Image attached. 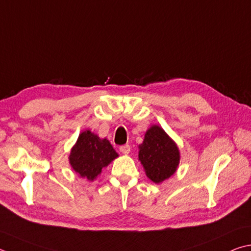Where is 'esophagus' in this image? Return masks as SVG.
<instances>
[{"label": "esophagus", "instance_id": "34e87169", "mask_svg": "<svg viewBox=\"0 0 251 251\" xmlns=\"http://www.w3.org/2000/svg\"><path fill=\"white\" fill-rule=\"evenodd\" d=\"M120 151H121L122 153H124V154H128L129 151H130V146H129L128 144L121 146V147H120Z\"/></svg>", "mask_w": 251, "mask_h": 251}]
</instances>
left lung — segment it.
<instances>
[{"label":"left lung","mask_w":251,"mask_h":251,"mask_svg":"<svg viewBox=\"0 0 251 251\" xmlns=\"http://www.w3.org/2000/svg\"><path fill=\"white\" fill-rule=\"evenodd\" d=\"M139 160L146 175L154 183H160L176 172L180 153L176 145L161 127L153 125L139 145Z\"/></svg>","instance_id":"8db88e82"}]
</instances>
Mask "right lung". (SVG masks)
<instances>
[{"label":"right lung","mask_w":251,"mask_h":251,"mask_svg":"<svg viewBox=\"0 0 251 251\" xmlns=\"http://www.w3.org/2000/svg\"><path fill=\"white\" fill-rule=\"evenodd\" d=\"M118 157L106 138L100 139L97 135L85 130L81 133L72 148L69 160L74 170L82 177L93 181L104 167Z\"/></svg>","instance_id":"add662e5"}]
</instances>
